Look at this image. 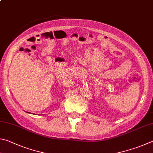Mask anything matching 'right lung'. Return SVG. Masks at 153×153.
Listing matches in <instances>:
<instances>
[{"mask_svg": "<svg viewBox=\"0 0 153 153\" xmlns=\"http://www.w3.org/2000/svg\"><path fill=\"white\" fill-rule=\"evenodd\" d=\"M27 113H29V114H31V113H29V112H27Z\"/></svg>", "mask_w": 153, "mask_h": 153, "instance_id": "1", "label": "right lung"}]
</instances>
